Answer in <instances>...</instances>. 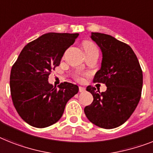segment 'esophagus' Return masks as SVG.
Here are the masks:
<instances>
[{
  "label": "esophagus",
  "mask_w": 153,
  "mask_h": 153,
  "mask_svg": "<svg viewBox=\"0 0 153 153\" xmlns=\"http://www.w3.org/2000/svg\"><path fill=\"white\" fill-rule=\"evenodd\" d=\"M79 91L81 92V93L84 92L85 91V88H84V87H79Z\"/></svg>",
  "instance_id": "34e87169"
}]
</instances>
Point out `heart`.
<instances>
[{
	"label": "heart",
	"instance_id": "b5f03b06",
	"mask_svg": "<svg viewBox=\"0 0 153 153\" xmlns=\"http://www.w3.org/2000/svg\"><path fill=\"white\" fill-rule=\"evenodd\" d=\"M83 47H84V50L85 51H91L92 49H95L97 48L96 45H94V43L91 42V41H88V40H86V41H84L83 43ZM87 75L86 73H80V72H76L74 74V78H75L77 81L81 82L84 80V76Z\"/></svg>",
	"mask_w": 153,
	"mask_h": 153
}]
</instances>
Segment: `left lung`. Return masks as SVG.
<instances>
[{
	"label": "left lung",
	"instance_id": "left-lung-1",
	"mask_svg": "<svg viewBox=\"0 0 153 153\" xmlns=\"http://www.w3.org/2000/svg\"><path fill=\"white\" fill-rule=\"evenodd\" d=\"M91 37L102 52V66L93 81L105 84L107 90L100 92L88 86L94 100L84 113L94 125L113 129L124 123L135 110L142 95V70L128 45L100 33H91Z\"/></svg>",
	"mask_w": 153,
	"mask_h": 153
}]
</instances>
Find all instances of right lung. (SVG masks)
Returning a JSON list of instances; mask_svg holds the SVG:
<instances>
[{"instance_id":"obj_1","label":"right lung","mask_w":153,"mask_h":153,"mask_svg":"<svg viewBox=\"0 0 153 153\" xmlns=\"http://www.w3.org/2000/svg\"><path fill=\"white\" fill-rule=\"evenodd\" d=\"M78 35L44 34L24 47L12 65L11 99L21 118L33 127L44 128L56 123L68 101L77 94V85L64 82L56 88L49 84L48 77Z\"/></svg>"}]
</instances>
